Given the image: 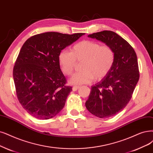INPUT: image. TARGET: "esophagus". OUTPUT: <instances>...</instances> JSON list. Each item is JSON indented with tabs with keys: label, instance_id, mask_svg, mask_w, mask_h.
<instances>
[{
	"label": "esophagus",
	"instance_id": "1",
	"mask_svg": "<svg viewBox=\"0 0 153 153\" xmlns=\"http://www.w3.org/2000/svg\"><path fill=\"white\" fill-rule=\"evenodd\" d=\"M79 88V86H73L72 87V91H76Z\"/></svg>",
	"mask_w": 153,
	"mask_h": 153
}]
</instances>
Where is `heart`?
<instances>
[{
	"instance_id": "heart-1",
	"label": "heart",
	"mask_w": 153,
	"mask_h": 153,
	"mask_svg": "<svg viewBox=\"0 0 153 153\" xmlns=\"http://www.w3.org/2000/svg\"><path fill=\"white\" fill-rule=\"evenodd\" d=\"M59 63L64 74L71 75L76 61L82 62V71L76 73L69 81L74 85L91 83L95 78L101 80L111 70L115 53L107 45H101L93 40H83L74 45L71 52L63 50L59 55Z\"/></svg>"
}]
</instances>
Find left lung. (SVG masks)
I'll list each match as a JSON object with an SVG mask.
<instances>
[{
    "mask_svg": "<svg viewBox=\"0 0 153 153\" xmlns=\"http://www.w3.org/2000/svg\"><path fill=\"white\" fill-rule=\"evenodd\" d=\"M88 36L108 45L115 53L111 70L91 86L85 103L93 115L108 118L125 108L132 97L139 79L137 55L131 45L114 31H103Z\"/></svg>",
    "mask_w": 153,
    "mask_h": 153,
    "instance_id": "left-lung-1",
    "label": "left lung"
}]
</instances>
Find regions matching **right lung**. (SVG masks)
I'll return each instance as SVG.
<instances>
[{"label":"right lung","mask_w":153,"mask_h":153,"mask_svg":"<svg viewBox=\"0 0 153 153\" xmlns=\"http://www.w3.org/2000/svg\"><path fill=\"white\" fill-rule=\"evenodd\" d=\"M84 35L47 32L30 37L22 45L13 78L19 103L31 116L47 120L63 109L72 87L65 85L59 55Z\"/></svg>","instance_id":"right-lung-1"}]
</instances>
